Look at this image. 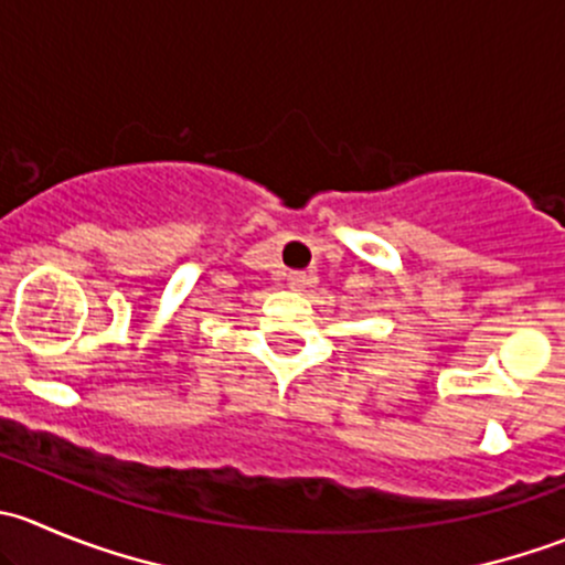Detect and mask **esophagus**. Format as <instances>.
Here are the masks:
<instances>
[{"instance_id": "34e87169", "label": "esophagus", "mask_w": 565, "mask_h": 565, "mask_svg": "<svg viewBox=\"0 0 565 565\" xmlns=\"http://www.w3.org/2000/svg\"><path fill=\"white\" fill-rule=\"evenodd\" d=\"M317 281H319L317 273H292V276L287 278V284H289V289H292V292H306V289L315 287Z\"/></svg>"}]
</instances>
